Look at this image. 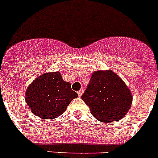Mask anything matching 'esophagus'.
<instances>
[{"label": "esophagus", "instance_id": "34e87169", "mask_svg": "<svg viewBox=\"0 0 158 158\" xmlns=\"http://www.w3.org/2000/svg\"><path fill=\"white\" fill-rule=\"evenodd\" d=\"M84 89H80L79 91H78V95H79V97H81L82 94H84Z\"/></svg>", "mask_w": 158, "mask_h": 158}]
</instances>
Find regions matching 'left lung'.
<instances>
[{"instance_id": "8db88e82", "label": "left lung", "mask_w": 158, "mask_h": 158, "mask_svg": "<svg viewBox=\"0 0 158 158\" xmlns=\"http://www.w3.org/2000/svg\"><path fill=\"white\" fill-rule=\"evenodd\" d=\"M81 98L89 106L92 115L103 123L121 120L133 101L129 87L110 69L93 72Z\"/></svg>"}]
</instances>
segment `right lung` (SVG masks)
<instances>
[{
  "mask_svg": "<svg viewBox=\"0 0 158 158\" xmlns=\"http://www.w3.org/2000/svg\"><path fill=\"white\" fill-rule=\"evenodd\" d=\"M78 98L71 84L62 79L59 71L47 72L36 78L26 89L25 101L32 112L45 120L54 119L66 110Z\"/></svg>",
  "mask_w": 158,
  "mask_h": 158,
  "instance_id": "add662e5",
  "label": "right lung"
}]
</instances>
